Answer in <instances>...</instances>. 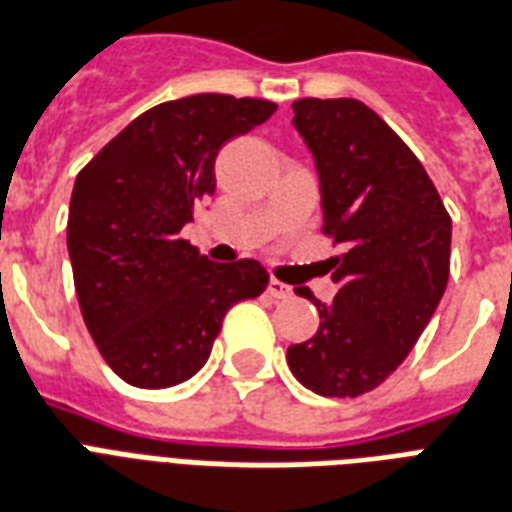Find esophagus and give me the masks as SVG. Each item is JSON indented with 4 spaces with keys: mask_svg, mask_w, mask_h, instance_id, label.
Returning a JSON list of instances; mask_svg holds the SVG:
<instances>
[{
    "mask_svg": "<svg viewBox=\"0 0 512 512\" xmlns=\"http://www.w3.org/2000/svg\"><path fill=\"white\" fill-rule=\"evenodd\" d=\"M267 291H270V297H275V299H291V294H294V291H291V286H286V283H280V280H275V278L270 280Z\"/></svg>",
    "mask_w": 512,
    "mask_h": 512,
    "instance_id": "34e87169",
    "label": "esophagus"
}]
</instances>
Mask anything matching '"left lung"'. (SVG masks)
<instances>
[{"label": "left lung", "instance_id": "8db88e82", "mask_svg": "<svg viewBox=\"0 0 512 512\" xmlns=\"http://www.w3.org/2000/svg\"><path fill=\"white\" fill-rule=\"evenodd\" d=\"M294 129L313 153L324 232L343 242L337 294L318 332L288 345L294 378L321 397H359L413 351L448 286L451 215L416 153L359 99H297Z\"/></svg>", "mask_w": 512, "mask_h": 512}]
</instances>
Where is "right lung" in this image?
<instances>
[{
    "instance_id": "add662e5",
    "label": "right lung",
    "mask_w": 512,
    "mask_h": 512,
    "mask_svg": "<svg viewBox=\"0 0 512 512\" xmlns=\"http://www.w3.org/2000/svg\"><path fill=\"white\" fill-rule=\"evenodd\" d=\"M278 110L267 99L183 96L151 107L80 169L67 251L80 310L110 370L129 386L194 378L226 310L259 297V261L215 264L180 240L215 191V156Z\"/></svg>"
}]
</instances>
